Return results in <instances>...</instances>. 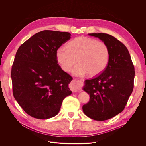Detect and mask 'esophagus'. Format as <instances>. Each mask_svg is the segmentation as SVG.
I'll use <instances>...</instances> for the list:
<instances>
[{
    "label": "esophagus",
    "mask_w": 146,
    "mask_h": 146,
    "mask_svg": "<svg viewBox=\"0 0 146 146\" xmlns=\"http://www.w3.org/2000/svg\"><path fill=\"white\" fill-rule=\"evenodd\" d=\"M78 80L80 81L81 83H83L82 79H78ZM76 81H77V80H74L71 83V90L74 92H77L79 89L78 86L77 85V84H76Z\"/></svg>",
    "instance_id": "obj_1"
}]
</instances>
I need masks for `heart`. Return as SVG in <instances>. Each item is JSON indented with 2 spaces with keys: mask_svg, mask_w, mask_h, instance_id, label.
<instances>
[{
  "mask_svg": "<svg viewBox=\"0 0 146 146\" xmlns=\"http://www.w3.org/2000/svg\"><path fill=\"white\" fill-rule=\"evenodd\" d=\"M110 55L109 47L104 42L84 36L72 39L67 48L60 47L56 52L57 61L64 71H70L79 63L73 70V74L79 76L100 74L108 66Z\"/></svg>",
  "mask_w": 146,
  "mask_h": 146,
  "instance_id": "obj_1",
  "label": "heart"
}]
</instances>
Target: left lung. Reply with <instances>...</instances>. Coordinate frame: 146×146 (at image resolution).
<instances>
[{
	"instance_id": "left-lung-1",
	"label": "left lung",
	"mask_w": 146,
	"mask_h": 146,
	"mask_svg": "<svg viewBox=\"0 0 146 146\" xmlns=\"http://www.w3.org/2000/svg\"><path fill=\"white\" fill-rule=\"evenodd\" d=\"M99 38L110 49L109 63L98 76L85 80L83 90L90 99L83 106L86 116L96 121L111 119L121 113L134 87L135 68L125 46L107 33H89Z\"/></svg>"
}]
</instances>
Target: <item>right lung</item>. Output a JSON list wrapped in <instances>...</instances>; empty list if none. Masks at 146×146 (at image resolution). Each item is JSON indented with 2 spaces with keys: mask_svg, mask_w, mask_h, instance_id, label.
Masks as SVG:
<instances>
[{
  "mask_svg": "<svg viewBox=\"0 0 146 146\" xmlns=\"http://www.w3.org/2000/svg\"><path fill=\"white\" fill-rule=\"evenodd\" d=\"M70 33L43 30L30 38L17 50L11 77L14 98L33 117L46 119L60 111L72 77L58 64L57 49L69 40Z\"/></svg>",
  "mask_w": 146,
  "mask_h": 146,
  "instance_id": "1",
  "label": "right lung"
}]
</instances>
